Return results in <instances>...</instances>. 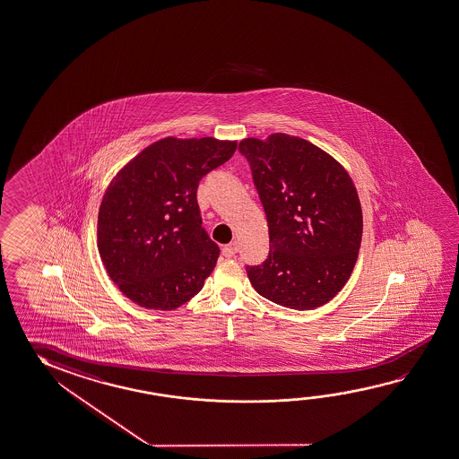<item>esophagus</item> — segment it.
Returning <instances> with one entry per match:
<instances>
[{"mask_svg": "<svg viewBox=\"0 0 459 459\" xmlns=\"http://www.w3.org/2000/svg\"><path fill=\"white\" fill-rule=\"evenodd\" d=\"M221 254H223V256H226V258L234 256V255L238 254V242H231V244L225 246L223 250H221Z\"/></svg>", "mask_w": 459, "mask_h": 459, "instance_id": "34e87169", "label": "esophagus"}]
</instances>
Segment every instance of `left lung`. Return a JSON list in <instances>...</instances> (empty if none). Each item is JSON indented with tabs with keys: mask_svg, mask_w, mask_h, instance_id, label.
I'll use <instances>...</instances> for the list:
<instances>
[{
	"mask_svg": "<svg viewBox=\"0 0 459 459\" xmlns=\"http://www.w3.org/2000/svg\"><path fill=\"white\" fill-rule=\"evenodd\" d=\"M270 228V255L246 266L262 297L290 309H314L342 290L362 240L356 186L338 160L287 134L239 143Z\"/></svg>",
	"mask_w": 459,
	"mask_h": 459,
	"instance_id": "8db88e82",
	"label": "left lung"
}]
</instances>
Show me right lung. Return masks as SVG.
Returning <instances> with one entry per match:
<instances>
[{
    "instance_id": "1",
    "label": "right lung",
    "mask_w": 459,
    "mask_h": 459,
    "mask_svg": "<svg viewBox=\"0 0 459 459\" xmlns=\"http://www.w3.org/2000/svg\"><path fill=\"white\" fill-rule=\"evenodd\" d=\"M236 146L212 137H168L137 154L109 183L97 246L111 281L134 303L170 311L203 289L220 248L203 228L197 186Z\"/></svg>"
}]
</instances>
